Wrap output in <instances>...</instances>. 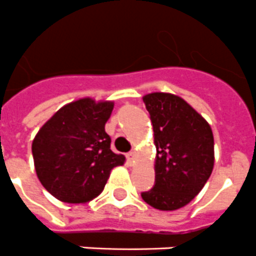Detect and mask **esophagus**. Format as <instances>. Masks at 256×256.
I'll return each mask as SVG.
<instances>
[{"label":"esophagus","instance_id":"34e87169","mask_svg":"<svg viewBox=\"0 0 256 256\" xmlns=\"http://www.w3.org/2000/svg\"><path fill=\"white\" fill-rule=\"evenodd\" d=\"M134 160H136V153L134 152H130L128 154H126V161L132 165V164L134 162Z\"/></svg>","mask_w":256,"mask_h":256}]
</instances>
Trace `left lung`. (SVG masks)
Returning <instances> with one entry per match:
<instances>
[{
    "label": "left lung",
    "mask_w": 256,
    "mask_h": 256,
    "mask_svg": "<svg viewBox=\"0 0 256 256\" xmlns=\"http://www.w3.org/2000/svg\"><path fill=\"white\" fill-rule=\"evenodd\" d=\"M154 132V186L141 197L158 210L188 205L205 186L214 168L209 122L182 98L152 92L142 98Z\"/></svg>",
    "instance_id": "obj_1"
}]
</instances>
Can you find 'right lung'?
Instances as JSON below:
<instances>
[{
  "mask_svg": "<svg viewBox=\"0 0 256 256\" xmlns=\"http://www.w3.org/2000/svg\"><path fill=\"white\" fill-rule=\"evenodd\" d=\"M114 102L75 100L55 112L32 140L36 176L44 189L67 204H86L103 192L111 170L126 157L111 150L104 126Z\"/></svg>",
  "mask_w": 256,
  "mask_h": 256,
  "instance_id": "obj_1",
  "label": "right lung"
}]
</instances>
